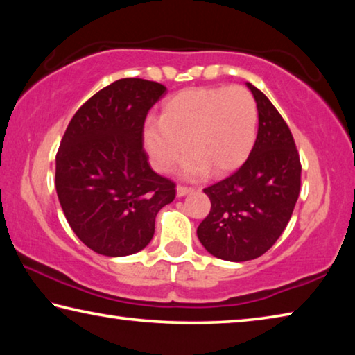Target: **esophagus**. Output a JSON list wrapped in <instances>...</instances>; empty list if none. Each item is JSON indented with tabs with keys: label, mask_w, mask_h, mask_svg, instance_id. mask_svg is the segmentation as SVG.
Segmentation results:
<instances>
[{
	"label": "esophagus",
	"mask_w": 355,
	"mask_h": 355,
	"mask_svg": "<svg viewBox=\"0 0 355 355\" xmlns=\"http://www.w3.org/2000/svg\"><path fill=\"white\" fill-rule=\"evenodd\" d=\"M192 191H194V188H188V186H182V184L177 186V196L178 197H183L186 194H189V192H192Z\"/></svg>",
	"instance_id": "esophagus-1"
}]
</instances>
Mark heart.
<instances>
[{
	"instance_id": "1",
	"label": "heart",
	"mask_w": 355,
	"mask_h": 355,
	"mask_svg": "<svg viewBox=\"0 0 355 355\" xmlns=\"http://www.w3.org/2000/svg\"><path fill=\"white\" fill-rule=\"evenodd\" d=\"M257 122L255 98L245 87H188L164 101L159 120L144 123L142 146L158 172H169L189 144L196 155L183 164L186 177L225 175L249 158Z\"/></svg>"
}]
</instances>
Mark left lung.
I'll list each match as a JSON object with an SVG mask.
<instances>
[{
	"mask_svg": "<svg viewBox=\"0 0 355 355\" xmlns=\"http://www.w3.org/2000/svg\"><path fill=\"white\" fill-rule=\"evenodd\" d=\"M258 110V133L245 163L203 192L211 209L197 228L209 254L248 261L272 248L291 219L300 191V161L293 135L261 91L248 83Z\"/></svg>",
	"mask_w": 355,
	"mask_h": 355,
	"instance_id": "8db88e82",
	"label": "left lung"
}]
</instances>
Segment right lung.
Segmentation results:
<instances>
[{
    "mask_svg": "<svg viewBox=\"0 0 355 355\" xmlns=\"http://www.w3.org/2000/svg\"><path fill=\"white\" fill-rule=\"evenodd\" d=\"M163 84L123 78L89 98L56 155V192L69 225L89 249L127 257L152 241L155 218L175 183L152 171L142 147L147 112Z\"/></svg>",
    "mask_w": 355,
    "mask_h": 355,
    "instance_id": "right-lung-1",
    "label": "right lung"
}]
</instances>
